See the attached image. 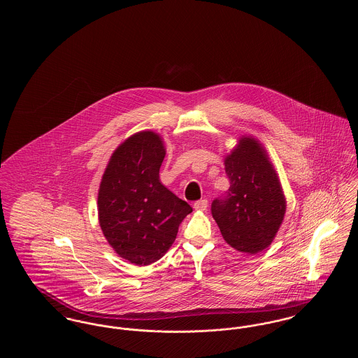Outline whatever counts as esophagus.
Here are the masks:
<instances>
[{"label": "esophagus", "instance_id": "34e87169", "mask_svg": "<svg viewBox=\"0 0 358 358\" xmlns=\"http://www.w3.org/2000/svg\"><path fill=\"white\" fill-rule=\"evenodd\" d=\"M193 208H194L196 210H206L208 201H206L205 199H201V200H199V201H196V203L193 204Z\"/></svg>", "mask_w": 358, "mask_h": 358}]
</instances>
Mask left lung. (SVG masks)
I'll list each match as a JSON object with an SVG mask.
<instances>
[{
  "label": "left lung",
  "instance_id": "left-lung-1",
  "mask_svg": "<svg viewBox=\"0 0 358 358\" xmlns=\"http://www.w3.org/2000/svg\"><path fill=\"white\" fill-rule=\"evenodd\" d=\"M231 187L210 210L224 240L240 252L267 248L283 222L286 199L264 148L241 136L224 161Z\"/></svg>",
  "mask_w": 358,
  "mask_h": 358
}]
</instances>
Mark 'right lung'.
Instances as JSON below:
<instances>
[{
    "mask_svg": "<svg viewBox=\"0 0 358 358\" xmlns=\"http://www.w3.org/2000/svg\"><path fill=\"white\" fill-rule=\"evenodd\" d=\"M165 154L161 136L153 131L129 136L111 155L99 187L103 235L120 257L136 266L165 255L192 212L159 181Z\"/></svg>",
    "mask_w": 358,
    "mask_h": 358,
    "instance_id": "right-lung-1",
    "label": "right lung"
}]
</instances>
